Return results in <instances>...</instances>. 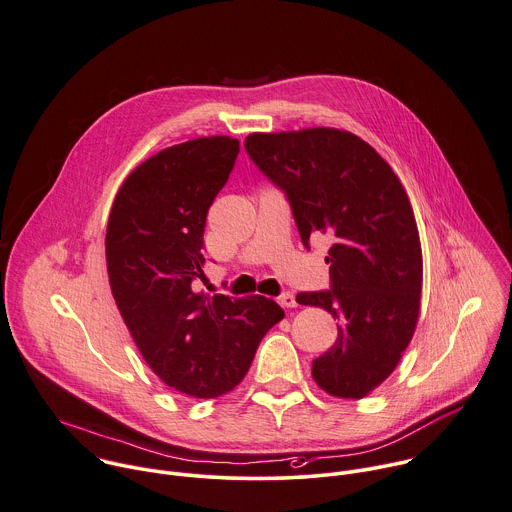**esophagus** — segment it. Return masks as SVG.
Wrapping results in <instances>:
<instances>
[{"label": "esophagus", "mask_w": 512, "mask_h": 512, "mask_svg": "<svg viewBox=\"0 0 512 512\" xmlns=\"http://www.w3.org/2000/svg\"><path fill=\"white\" fill-rule=\"evenodd\" d=\"M277 301H279V305H281L283 309H293V307H297V301H295V295H293V293H283Z\"/></svg>", "instance_id": "esophagus-1"}]
</instances>
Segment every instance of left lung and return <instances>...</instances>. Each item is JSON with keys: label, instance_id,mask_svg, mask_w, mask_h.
I'll use <instances>...</instances> for the list:
<instances>
[{"label": "left lung", "instance_id": "1", "mask_svg": "<svg viewBox=\"0 0 512 512\" xmlns=\"http://www.w3.org/2000/svg\"><path fill=\"white\" fill-rule=\"evenodd\" d=\"M245 149L291 203L305 247L327 235L331 291L297 303L337 319L335 345L313 361L315 383L337 399H363L399 365L417 329L423 251L409 195L361 137L335 127L251 133Z\"/></svg>", "mask_w": 512, "mask_h": 512}]
</instances>
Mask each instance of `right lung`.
Returning a JSON list of instances; mask_svg holds the SVG:
<instances>
[{
	"label": "right lung",
	"instance_id": "1",
	"mask_svg": "<svg viewBox=\"0 0 512 512\" xmlns=\"http://www.w3.org/2000/svg\"><path fill=\"white\" fill-rule=\"evenodd\" d=\"M239 141L191 139L145 159L121 183L105 261L117 309L149 369L171 389L215 399L247 375L285 311L267 297L193 291L203 275L207 211L229 179Z\"/></svg>",
	"mask_w": 512,
	"mask_h": 512
}]
</instances>
